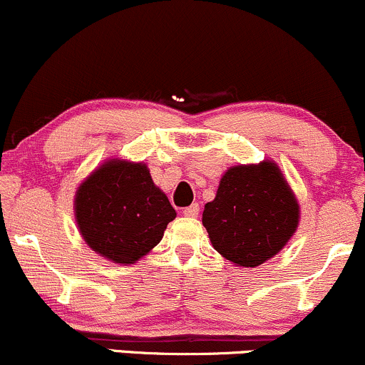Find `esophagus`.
<instances>
[{"instance_id":"obj_1","label":"esophagus","mask_w":365,"mask_h":365,"mask_svg":"<svg viewBox=\"0 0 365 365\" xmlns=\"http://www.w3.org/2000/svg\"><path fill=\"white\" fill-rule=\"evenodd\" d=\"M182 213H184V217H198V213H200V205H198V203H192L191 207L184 208Z\"/></svg>"}]
</instances>
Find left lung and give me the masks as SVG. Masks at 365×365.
Masks as SVG:
<instances>
[{
	"instance_id": "8db88e82",
	"label": "left lung",
	"mask_w": 365,
	"mask_h": 365,
	"mask_svg": "<svg viewBox=\"0 0 365 365\" xmlns=\"http://www.w3.org/2000/svg\"><path fill=\"white\" fill-rule=\"evenodd\" d=\"M299 218L297 198L273 160L230 167L203 210L212 246L244 268L259 267L280 252Z\"/></svg>"
}]
</instances>
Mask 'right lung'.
I'll return each mask as SVG.
<instances>
[{
    "mask_svg": "<svg viewBox=\"0 0 365 365\" xmlns=\"http://www.w3.org/2000/svg\"><path fill=\"white\" fill-rule=\"evenodd\" d=\"M75 218L97 255L133 264L162 241L175 210L143 162L110 158L76 190Z\"/></svg>",
    "mask_w": 365,
    "mask_h": 365,
    "instance_id": "1",
    "label": "right lung"
}]
</instances>
